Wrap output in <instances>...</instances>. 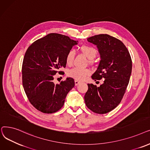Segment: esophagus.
<instances>
[{
    "mask_svg": "<svg viewBox=\"0 0 150 150\" xmlns=\"http://www.w3.org/2000/svg\"><path fill=\"white\" fill-rule=\"evenodd\" d=\"M74 83H75V85H77L78 84H79V83H81V82L79 81H77V80H75V81H74Z\"/></svg>",
    "mask_w": 150,
    "mask_h": 150,
    "instance_id": "34e87169",
    "label": "esophagus"
}]
</instances>
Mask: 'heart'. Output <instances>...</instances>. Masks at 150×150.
Listing matches in <instances>:
<instances>
[{"label":"heart","mask_w":150,"mask_h":150,"mask_svg":"<svg viewBox=\"0 0 150 150\" xmlns=\"http://www.w3.org/2000/svg\"><path fill=\"white\" fill-rule=\"evenodd\" d=\"M81 51L87 57L90 59H93L96 54V49L88 45H83L81 47ZM75 57V51L73 49H71L68 52L66 55V63L67 65H70L73 63ZM90 71L87 69H82L80 68H74L69 70L68 72V76L74 78V79L77 81H83L87 78V77L90 74Z\"/></svg>","instance_id":"b5f03b06"}]
</instances>
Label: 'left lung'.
<instances>
[{"label": "left lung", "mask_w": 150, "mask_h": 150, "mask_svg": "<svg viewBox=\"0 0 150 150\" xmlns=\"http://www.w3.org/2000/svg\"><path fill=\"white\" fill-rule=\"evenodd\" d=\"M96 45L101 60L91 78L104 79L99 87L88 83L85 95L87 108L95 113H107L120 103L129 83L132 60L127 49L118 39L108 34H99L87 38Z\"/></svg>", "instance_id": "1"}]
</instances>
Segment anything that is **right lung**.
Segmentation results:
<instances>
[{
	"mask_svg": "<svg viewBox=\"0 0 150 150\" xmlns=\"http://www.w3.org/2000/svg\"><path fill=\"white\" fill-rule=\"evenodd\" d=\"M77 41L65 35L52 33L37 40L28 47L22 67L23 85L28 101L35 108L45 113L59 110L68 92L74 87L71 77L59 84L54 75L66 67V55Z\"/></svg>",
	"mask_w": 150,
	"mask_h": 150,
	"instance_id": "right-lung-1",
	"label": "right lung"
}]
</instances>
